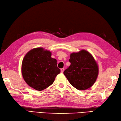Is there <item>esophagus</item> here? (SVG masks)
Masks as SVG:
<instances>
[{
	"mask_svg": "<svg viewBox=\"0 0 121 121\" xmlns=\"http://www.w3.org/2000/svg\"><path fill=\"white\" fill-rule=\"evenodd\" d=\"M61 73H63V72H64V69H61Z\"/></svg>",
	"mask_w": 121,
	"mask_h": 121,
	"instance_id": "esophagus-1",
	"label": "esophagus"
}]
</instances>
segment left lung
Returning <instances> with one entry per match:
<instances>
[{
  "mask_svg": "<svg viewBox=\"0 0 121 121\" xmlns=\"http://www.w3.org/2000/svg\"><path fill=\"white\" fill-rule=\"evenodd\" d=\"M69 67L64 70L70 84L79 91L91 87L99 75V66L93 56L89 52L81 49L70 55Z\"/></svg>",
  "mask_w": 121,
  "mask_h": 121,
  "instance_id": "left-lung-1",
  "label": "left lung"
}]
</instances>
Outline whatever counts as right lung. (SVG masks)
Masks as SVG:
<instances>
[{"label": "right lung", "instance_id": "add662e5", "mask_svg": "<svg viewBox=\"0 0 121 121\" xmlns=\"http://www.w3.org/2000/svg\"><path fill=\"white\" fill-rule=\"evenodd\" d=\"M52 52L43 48L31 49L24 57L21 73L30 87L41 91L51 86L60 73L57 60L51 57Z\"/></svg>", "mask_w": 121, "mask_h": 121}]
</instances>
